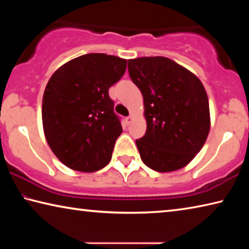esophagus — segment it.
Listing matches in <instances>:
<instances>
[{
	"instance_id": "1",
	"label": "esophagus",
	"mask_w": 249,
	"mask_h": 249,
	"mask_svg": "<svg viewBox=\"0 0 249 249\" xmlns=\"http://www.w3.org/2000/svg\"><path fill=\"white\" fill-rule=\"evenodd\" d=\"M125 122H126V124H127V125H129L130 124V122H132V116H127V117H126V119H125Z\"/></svg>"
}]
</instances>
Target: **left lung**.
Masks as SVG:
<instances>
[{"instance_id": "1", "label": "left lung", "mask_w": 249, "mask_h": 249, "mask_svg": "<svg viewBox=\"0 0 249 249\" xmlns=\"http://www.w3.org/2000/svg\"><path fill=\"white\" fill-rule=\"evenodd\" d=\"M128 74L144 98L147 129L136 140L142 162L159 172L188 165L203 147L210 130L203 84L165 57L130 59Z\"/></svg>"}]
</instances>
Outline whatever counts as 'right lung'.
<instances>
[{
	"instance_id": "1",
	"label": "right lung",
	"mask_w": 249,
	"mask_h": 249,
	"mask_svg": "<svg viewBox=\"0 0 249 249\" xmlns=\"http://www.w3.org/2000/svg\"><path fill=\"white\" fill-rule=\"evenodd\" d=\"M125 59L88 53L61 66L46 86L43 125L58 159L73 170L93 172L109 162L122 133L108 89L123 77Z\"/></svg>"
}]
</instances>
